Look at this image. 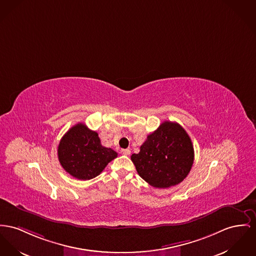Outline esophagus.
Listing matches in <instances>:
<instances>
[{
    "mask_svg": "<svg viewBox=\"0 0 256 256\" xmlns=\"http://www.w3.org/2000/svg\"><path fill=\"white\" fill-rule=\"evenodd\" d=\"M120 152H121V154H124V155H130L131 150H128V148H123V150H120Z\"/></svg>",
    "mask_w": 256,
    "mask_h": 256,
    "instance_id": "34e87169",
    "label": "esophagus"
}]
</instances>
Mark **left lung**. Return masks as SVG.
<instances>
[{"instance_id":"left-lung-1","label":"left lung","mask_w":256,"mask_h":256,"mask_svg":"<svg viewBox=\"0 0 256 256\" xmlns=\"http://www.w3.org/2000/svg\"><path fill=\"white\" fill-rule=\"evenodd\" d=\"M131 160L140 176L152 186L170 188L186 178L193 165L194 148L178 123L165 121L148 136Z\"/></svg>"}]
</instances>
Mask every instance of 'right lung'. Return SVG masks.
Returning a JSON list of instances; mask_svg holds the SVG:
<instances>
[{"label":"right lung","instance_id":"right-lung-1","mask_svg":"<svg viewBox=\"0 0 256 256\" xmlns=\"http://www.w3.org/2000/svg\"><path fill=\"white\" fill-rule=\"evenodd\" d=\"M57 152L64 170L82 180L99 176L118 157L114 150L102 146L98 133L84 123L76 124L62 136Z\"/></svg>","mask_w":256,"mask_h":256}]
</instances>
